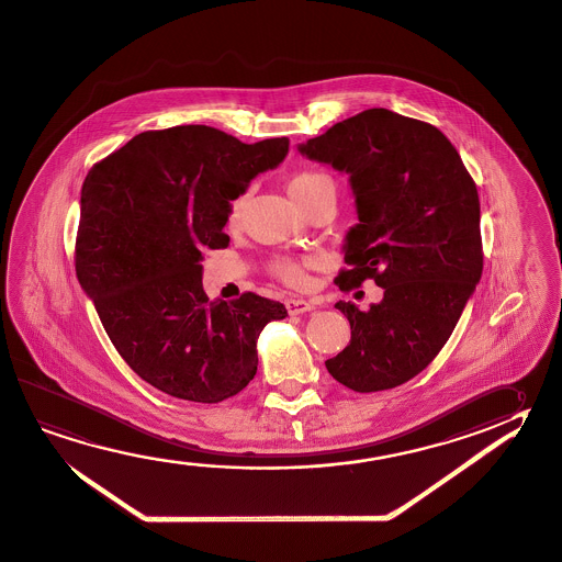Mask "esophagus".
Returning <instances> with one entry per match:
<instances>
[{
	"mask_svg": "<svg viewBox=\"0 0 562 562\" xmlns=\"http://www.w3.org/2000/svg\"><path fill=\"white\" fill-rule=\"evenodd\" d=\"M313 308V303L305 301V299H289V301H286V311H289V314L311 313Z\"/></svg>",
	"mask_w": 562,
	"mask_h": 562,
	"instance_id": "1",
	"label": "esophagus"
}]
</instances>
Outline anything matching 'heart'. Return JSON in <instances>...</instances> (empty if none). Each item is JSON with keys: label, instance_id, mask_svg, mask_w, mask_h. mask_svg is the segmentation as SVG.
Here are the masks:
<instances>
[{"label": "heart", "instance_id": "1", "mask_svg": "<svg viewBox=\"0 0 562 562\" xmlns=\"http://www.w3.org/2000/svg\"><path fill=\"white\" fill-rule=\"evenodd\" d=\"M326 182H333L324 172L318 171H301L293 175L289 182H286V192L293 200H301L308 196L311 192L316 191L321 184ZM248 191L239 192L236 199H232L228 206V226L229 228H236L239 226V222L244 218V210L248 204ZM313 266V261H303L299 263L295 259H277L273 263V273L279 279H283L285 283L293 286H303L308 277H306V267Z\"/></svg>", "mask_w": 562, "mask_h": 562}]
</instances>
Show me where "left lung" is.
Wrapping results in <instances>:
<instances>
[{
    "mask_svg": "<svg viewBox=\"0 0 562 562\" xmlns=\"http://www.w3.org/2000/svg\"><path fill=\"white\" fill-rule=\"evenodd\" d=\"M348 175L358 224L346 232L340 289L373 279L380 303L338 301L352 338L326 360L360 393L391 390L435 360L482 277L480 200L454 145L435 125L371 108L296 145Z\"/></svg>",
    "mask_w": 562,
    "mask_h": 562,
    "instance_id": "obj_1",
    "label": "left lung"
}]
</instances>
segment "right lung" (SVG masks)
<instances>
[{
  "mask_svg": "<svg viewBox=\"0 0 562 562\" xmlns=\"http://www.w3.org/2000/svg\"><path fill=\"white\" fill-rule=\"evenodd\" d=\"M286 153V137L241 143L177 125L135 135L88 172L78 281L115 350L155 390L218 403L254 380L257 338L286 308L254 293L210 303L202 259L228 246L232 199Z\"/></svg>",
  "mask_w": 562,
  "mask_h": 562,
  "instance_id": "add662e5",
  "label": "right lung"
}]
</instances>
